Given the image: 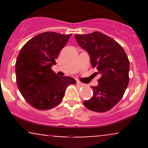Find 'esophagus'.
Returning a JSON list of instances; mask_svg holds the SVG:
<instances>
[{
	"label": "esophagus",
	"mask_w": 148,
	"mask_h": 148,
	"mask_svg": "<svg viewBox=\"0 0 148 148\" xmlns=\"http://www.w3.org/2000/svg\"><path fill=\"white\" fill-rule=\"evenodd\" d=\"M76 84H77L78 86H84V84L81 83V82H80V81H76Z\"/></svg>",
	"instance_id": "obj_1"
}]
</instances>
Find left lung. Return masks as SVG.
Listing matches in <instances>:
<instances>
[{"label":"left lung","instance_id":"8db88e82","mask_svg":"<svg viewBox=\"0 0 148 148\" xmlns=\"http://www.w3.org/2000/svg\"><path fill=\"white\" fill-rule=\"evenodd\" d=\"M80 47L90 58L93 68L100 74L98 85L91 87L93 96L84 101L88 109L95 112L111 110L122 99L128 86L130 60L123 47L115 40L100 32L75 35Z\"/></svg>","mask_w":148,"mask_h":148}]
</instances>
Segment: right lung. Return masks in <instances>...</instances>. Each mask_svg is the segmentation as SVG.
<instances>
[{
    "label": "right lung",
    "instance_id": "obj_1",
    "mask_svg": "<svg viewBox=\"0 0 148 148\" xmlns=\"http://www.w3.org/2000/svg\"><path fill=\"white\" fill-rule=\"evenodd\" d=\"M71 35L45 32L30 39L20 50L15 67L16 84L25 101L36 109L56 106L67 86L76 84L73 78L60 77L51 69Z\"/></svg>",
    "mask_w": 148,
    "mask_h": 148
}]
</instances>
